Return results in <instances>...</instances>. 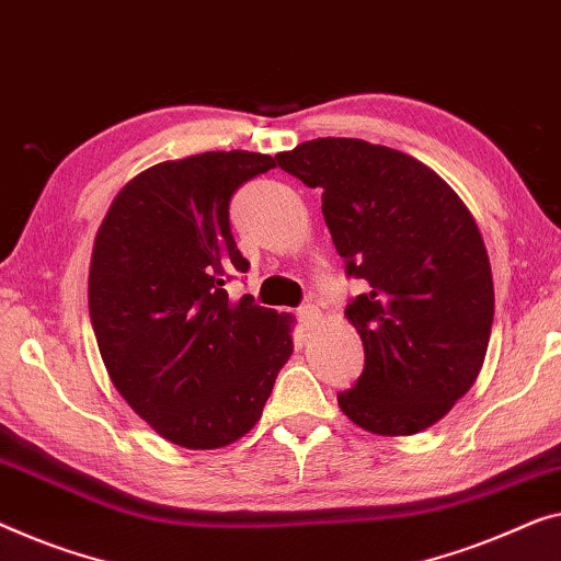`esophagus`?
<instances>
[{"label":"esophagus","instance_id":"esophagus-1","mask_svg":"<svg viewBox=\"0 0 561 561\" xmlns=\"http://www.w3.org/2000/svg\"><path fill=\"white\" fill-rule=\"evenodd\" d=\"M296 316H298V323L300 327H306V329H311V327H316V323L321 321V311L316 306H300L298 311H296Z\"/></svg>","mask_w":561,"mask_h":561}]
</instances>
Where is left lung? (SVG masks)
<instances>
[{
	"label": "left lung",
	"mask_w": 561,
	"mask_h": 561,
	"mask_svg": "<svg viewBox=\"0 0 561 561\" xmlns=\"http://www.w3.org/2000/svg\"><path fill=\"white\" fill-rule=\"evenodd\" d=\"M321 190V213L364 294L346 304L364 369L339 392L369 433L412 435L473 387L493 323V278L478 225L456 192L408 153L362 139H313L278 153Z\"/></svg>",
	"instance_id": "left-lung-1"
}]
</instances>
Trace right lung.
Instances as JSON below:
<instances>
[{
    "instance_id": "add662e5",
    "label": "right lung",
    "mask_w": 561,
    "mask_h": 561,
    "mask_svg": "<svg viewBox=\"0 0 561 561\" xmlns=\"http://www.w3.org/2000/svg\"><path fill=\"white\" fill-rule=\"evenodd\" d=\"M273 167L253 151L161 161L118 192L95 238L88 306L105 369L182 448L245 435L294 354L288 313L222 288L250 267L230 230L232 194Z\"/></svg>"
}]
</instances>
